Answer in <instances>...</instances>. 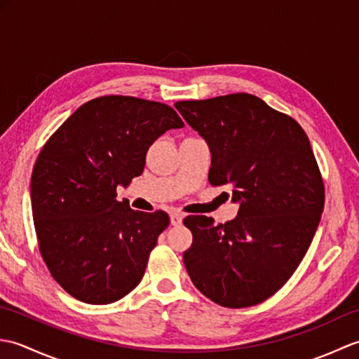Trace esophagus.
<instances>
[{"label":"esophagus","mask_w":359,"mask_h":359,"mask_svg":"<svg viewBox=\"0 0 359 359\" xmlns=\"http://www.w3.org/2000/svg\"><path fill=\"white\" fill-rule=\"evenodd\" d=\"M170 219H171V224L172 225H180L182 220H184V216H182L180 212H171Z\"/></svg>","instance_id":"obj_1"}]
</instances>
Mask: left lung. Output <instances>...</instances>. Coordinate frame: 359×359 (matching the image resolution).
<instances>
[{
    "mask_svg": "<svg viewBox=\"0 0 359 359\" xmlns=\"http://www.w3.org/2000/svg\"><path fill=\"white\" fill-rule=\"evenodd\" d=\"M211 151L208 180L230 185L238 216H188L184 262L196 288L228 309L269 299L306 256L324 210L307 134L287 114L239 93L174 104Z\"/></svg>",
    "mask_w": 359,
    "mask_h": 359,
    "instance_id": "obj_1",
    "label": "left lung"
}]
</instances>
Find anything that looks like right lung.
<instances>
[{
	"label": "right lung",
	"mask_w": 359,
	"mask_h": 359,
	"mask_svg": "<svg viewBox=\"0 0 359 359\" xmlns=\"http://www.w3.org/2000/svg\"><path fill=\"white\" fill-rule=\"evenodd\" d=\"M175 128L184 121L171 106L104 95L46 142L30 179L34 225L52 278L75 299L102 306L139 285L170 216L129 208L117 187L142 174L151 144Z\"/></svg>",
	"instance_id": "add662e5"
}]
</instances>
